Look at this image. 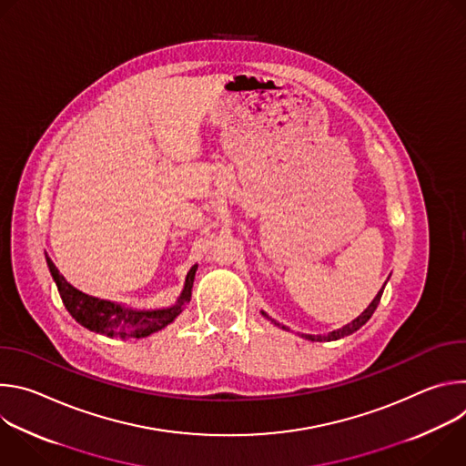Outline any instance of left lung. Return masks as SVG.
Returning a JSON list of instances; mask_svg holds the SVG:
<instances>
[{
    "label": "left lung",
    "instance_id": "obj_1",
    "mask_svg": "<svg viewBox=\"0 0 466 466\" xmlns=\"http://www.w3.org/2000/svg\"><path fill=\"white\" fill-rule=\"evenodd\" d=\"M381 293H383V288L378 291V295L374 297V300L367 306V309L360 315V317H356L352 322H349V324H345L343 328H338V329H334V331H329V334H326V336H308V334H300L304 339H309V341H336V339H341V338H345V336H350V334H354L356 329H360L370 317H372V313H374V309L378 308V304H380V299H381ZM261 315H265L268 317L271 322H275L277 326H280V328H284L286 329V326H282V324H279L275 319H271L268 313L265 311H261Z\"/></svg>",
    "mask_w": 466,
    "mask_h": 466
}]
</instances>
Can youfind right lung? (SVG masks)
<instances>
[{
  "mask_svg": "<svg viewBox=\"0 0 466 466\" xmlns=\"http://www.w3.org/2000/svg\"><path fill=\"white\" fill-rule=\"evenodd\" d=\"M49 273L56 284V289L60 293V299L70 311V315L85 328L96 331V334H103L108 338H130V339H142L147 338L155 331L166 328L169 322L180 315L186 302L191 299V288L197 265L189 269L186 277L184 289L178 297V300L169 308H158V309H130L121 304L101 300L96 297H90L79 289H76L72 284L66 282V279L58 273L55 263L46 256Z\"/></svg>",
  "mask_w": 466,
  "mask_h": 466,
  "instance_id": "obj_1",
  "label": "right lung"
}]
</instances>
